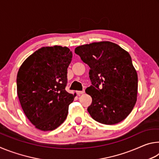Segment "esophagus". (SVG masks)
<instances>
[{
    "label": "esophagus",
    "instance_id": "1",
    "mask_svg": "<svg viewBox=\"0 0 159 159\" xmlns=\"http://www.w3.org/2000/svg\"><path fill=\"white\" fill-rule=\"evenodd\" d=\"M84 93H85V90H82V91H76V93H77L79 95H81V94H83Z\"/></svg>",
    "mask_w": 159,
    "mask_h": 159
}]
</instances>
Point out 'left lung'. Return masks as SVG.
Returning <instances> with one entry per match:
<instances>
[{
	"instance_id": "8db88e82",
	"label": "left lung",
	"mask_w": 159,
	"mask_h": 159,
	"mask_svg": "<svg viewBox=\"0 0 159 159\" xmlns=\"http://www.w3.org/2000/svg\"><path fill=\"white\" fill-rule=\"evenodd\" d=\"M75 53L90 66L92 85L85 92L93 99L88 107L94 120L114 125L130 114L138 96V74L127 51L109 41L85 44Z\"/></svg>"
}]
</instances>
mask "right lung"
Segmentation results:
<instances>
[{"label":"right lung","mask_w":159,"mask_h":159,"mask_svg":"<svg viewBox=\"0 0 159 159\" xmlns=\"http://www.w3.org/2000/svg\"><path fill=\"white\" fill-rule=\"evenodd\" d=\"M72 56L67 47H43L19 69V100L26 116L39 130H53L66 119L69 105L76 95L65 90Z\"/></svg>","instance_id":"right-lung-1"}]
</instances>
